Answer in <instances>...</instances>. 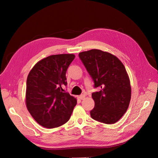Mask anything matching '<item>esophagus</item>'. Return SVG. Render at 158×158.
<instances>
[{
    "label": "esophagus",
    "mask_w": 158,
    "mask_h": 158,
    "mask_svg": "<svg viewBox=\"0 0 158 158\" xmlns=\"http://www.w3.org/2000/svg\"><path fill=\"white\" fill-rule=\"evenodd\" d=\"M79 98H80L81 100H83V99H85V95H84V94L80 95V96H79Z\"/></svg>",
    "instance_id": "34e87169"
}]
</instances>
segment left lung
<instances>
[{
    "label": "left lung",
    "mask_w": 158,
    "mask_h": 158,
    "mask_svg": "<svg viewBox=\"0 0 158 158\" xmlns=\"http://www.w3.org/2000/svg\"><path fill=\"white\" fill-rule=\"evenodd\" d=\"M79 57L100 91L94 92L93 119L114 124L125 113L130 103L131 86L125 66L116 56L106 51L92 49L81 52Z\"/></svg>",
    "instance_id": "1"
}]
</instances>
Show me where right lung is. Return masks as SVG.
I'll return each mask as SVG.
<instances>
[{
    "mask_svg": "<svg viewBox=\"0 0 158 158\" xmlns=\"http://www.w3.org/2000/svg\"><path fill=\"white\" fill-rule=\"evenodd\" d=\"M73 54L54 55L40 60L27 78L26 103L31 115L42 127L52 128L67 122L77 100L64 92L66 73Z\"/></svg>",
    "mask_w": 158,
    "mask_h": 158,
    "instance_id": "obj_1",
    "label": "right lung"
}]
</instances>
